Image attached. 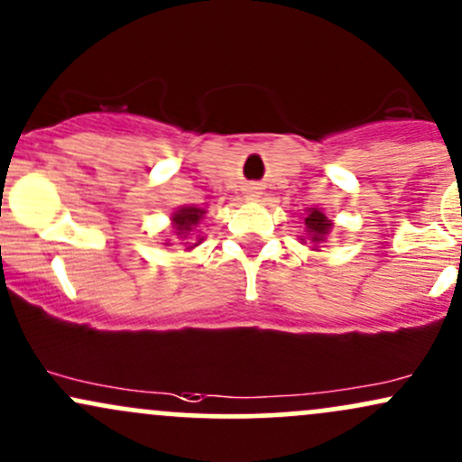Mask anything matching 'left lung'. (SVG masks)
Segmentation results:
<instances>
[{
    "mask_svg": "<svg viewBox=\"0 0 462 462\" xmlns=\"http://www.w3.org/2000/svg\"><path fill=\"white\" fill-rule=\"evenodd\" d=\"M305 226H307L309 239H311L313 245L322 243L328 236V232H331V221H328L327 215H324L322 210H318V208H309Z\"/></svg>",
    "mask_w": 462,
    "mask_h": 462,
    "instance_id": "1",
    "label": "left lung"
}]
</instances>
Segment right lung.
Here are the masks:
<instances>
[{
    "label": "right lung",
    "mask_w": 462,
    "mask_h": 462,
    "mask_svg": "<svg viewBox=\"0 0 462 462\" xmlns=\"http://www.w3.org/2000/svg\"><path fill=\"white\" fill-rule=\"evenodd\" d=\"M204 215H206L204 208H197V206H181L180 210L173 212V217H171V221H173V230H175V235L180 236L181 241L189 239L190 232H195V227L199 226V221H201V219H204ZM201 241H204V239H201V236H197V241L192 243V245H189V243H186V245H189V247H186V250H192V247L199 245ZM166 245H169V243H166Z\"/></svg>",
    "instance_id": "add662e5"
}]
</instances>
